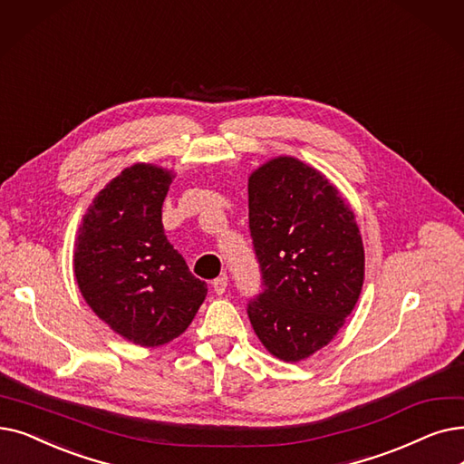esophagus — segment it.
I'll use <instances>...</instances> for the list:
<instances>
[{
    "label": "esophagus",
    "mask_w": 464,
    "mask_h": 464,
    "mask_svg": "<svg viewBox=\"0 0 464 464\" xmlns=\"http://www.w3.org/2000/svg\"><path fill=\"white\" fill-rule=\"evenodd\" d=\"M227 282H229L227 275H221V276L214 278V280H212V288H214V292H216L218 295L226 294V290H227Z\"/></svg>",
    "instance_id": "obj_1"
}]
</instances>
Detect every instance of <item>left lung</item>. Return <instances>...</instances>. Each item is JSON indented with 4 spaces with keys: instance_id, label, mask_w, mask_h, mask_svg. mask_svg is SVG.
Segmentation results:
<instances>
[{
    "instance_id": "obj_1",
    "label": "left lung",
    "mask_w": 464,
    "mask_h": 464,
    "mask_svg": "<svg viewBox=\"0 0 464 464\" xmlns=\"http://www.w3.org/2000/svg\"><path fill=\"white\" fill-rule=\"evenodd\" d=\"M248 219L264 292L248 318L264 347L299 362L328 345L364 285V246L337 188L295 157L248 178Z\"/></svg>"
}]
</instances>
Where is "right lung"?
Segmentation results:
<instances>
[{"mask_svg": "<svg viewBox=\"0 0 464 464\" xmlns=\"http://www.w3.org/2000/svg\"><path fill=\"white\" fill-rule=\"evenodd\" d=\"M172 170L136 163L100 191L73 248L77 286L100 320L140 347L184 334L207 297L167 240L163 200Z\"/></svg>", "mask_w": 464, "mask_h": 464, "instance_id": "add662e5", "label": "right lung"}]
</instances>
